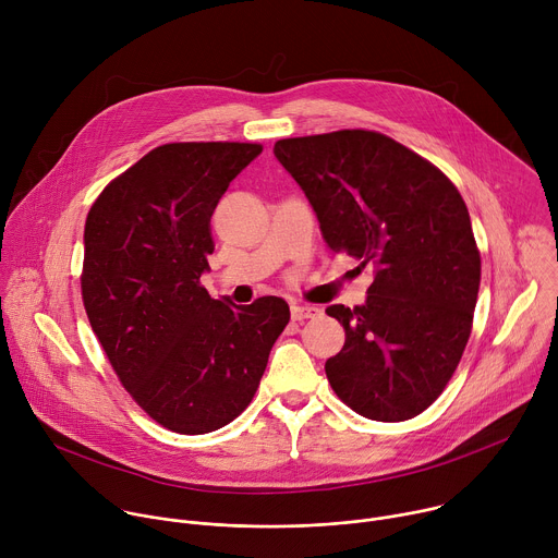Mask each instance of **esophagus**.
Wrapping results in <instances>:
<instances>
[{
	"label": "esophagus",
	"instance_id": "34e87169",
	"mask_svg": "<svg viewBox=\"0 0 558 558\" xmlns=\"http://www.w3.org/2000/svg\"><path fill=\"white\" fill-rule=\"evenodd\" d=\"M323 308L315 304H293L291 306V317L293 320H306V317H320Z\"/></svg>",
	"mask_w": 558,
	"mask_h": 558
}]
</instances>
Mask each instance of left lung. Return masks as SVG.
Returning <instances> with one entry per match:
<instances>
[{"label":"left lung","mask_w":558,"mask_h":558,"mask_svg":"<svg viewBox=\"0 0 558 558\" xmlns=\"http://www.w3.org/2000/svg\"><path fill=\"white\" fill-rule=\"evenodd\" d=\"M274 154L331 252L375 267L362 306L327 308L347 331L325 364L329 384L375 422L424 413L463 355L482 280L459 190L426 158L371 130L282 138Z\"/></svg>","instance_id":"1"}]
</instances>
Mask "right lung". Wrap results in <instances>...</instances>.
Segmentation results:
<instances>
[{
  "label": "right lung",
  "mask_w": 558,
  "mask_h": 558,
  "mask_svg": "<svg viewBox=\"0 0 558 558\" xmlns=\"http://www.w3.org/2000/svg\"><path fill=\"white\" fill-rule=\"evenodd\" d=\"M258 143H168L95 201L84 231L82 295L114 373L161 426L205 435L241 415L260 384L289 304L214 300L201 284L211 214Z\"/></svg>",
  "instance_id": "add662e5"
}]
</instances>
